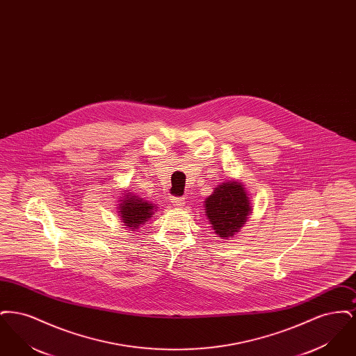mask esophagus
<instances>
[{"label":"esophagus","mask_w":356,"mask_h":356,"mask_svg":"<svg viewBox=\"0 0 356 356\" xmlns=\"http://www.w3.org/2000/svg\"><path fill=\"white\" fill-rule=\"evenodd\" d=\"M186 202V197H172L170 203L173 204L175 207H181Z\"/></svg>","instance_id":"34e87169"}]
</instances>
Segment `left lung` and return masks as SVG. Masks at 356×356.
Here are the masks:
<instances>
[{
    "label": "left lung",
    "mask_w": 356,
    "mask_h": 356,
    "mask_svg": "<svg viewBox=\"0 0 356 356\" xmlns=\"http://www.w3.org/2000/svg\"><path fill=\"white\" fill-rule=\"evenodd\" d=\"M204 208L215 234L225 240L237 235L252 213L250 195L240 180H227L213 188Z\"/></svg>",
    "instance_id": "left-lung-1"
}]
</instances>
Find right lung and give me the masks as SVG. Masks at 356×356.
<instances>
[{"mask_svg": "<svg viewBox=\"0 0 356 356\" xmlns=\"http://www.w3.org/2000/svg\"><path fill=\"white\" fill-rule=\"evenodd\" d=\"M119 203L118 212L120 220L124 222L125 228H129V231L138 229L140 225L149 220L157 211V207L154 204L149 203L128 191H125L122 197H120Z\"/></svg>", "mask_w": 356, "mask_h": 356, "instance_id": "obj_1", "label": "right lung"}]
</instances>
